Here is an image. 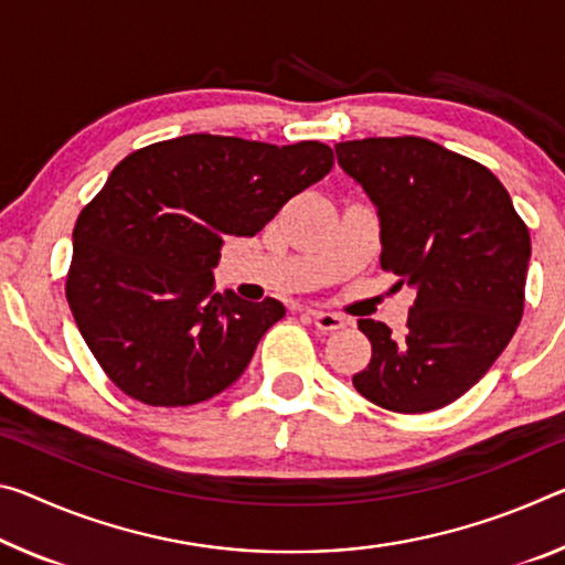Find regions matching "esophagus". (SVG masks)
<instances>
[{
	"label": "esophagus",
	"mask_w": 565,
	"mask_h": 565,
	"mask_svg": "<svg viewBox=\"0 0 565 565\" xmlns=\"http://www.w3.org/2000/svg\"><path fill=\"white\" fill-rule=\"evenodd\" d=\"M309 317H311V321H315L317 324V329L319 331H337V329H344V317H339V315H331V311H309Z\"/></svg>",
	"instance_id": "1"
}]
</instances>
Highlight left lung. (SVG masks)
Returning <instances> with one entry per match:
<instances>
[{
	"label": "left lung",
	"instance_id": "left-lung-1",
	"mask_svg": "<svg viewBox=\"0 0 565 565\" xmlns=\"http://www.w3.org/2000/svg\"><path fill=\"white\" fill-rule=\"evenodd\" d=\"M334 150L377 209L382 268L417 291L402 337L360 319L372 360L354 387L392 412L440 409L482 380L521 324L531 234L486 166L433 140L364 138Z\"/></svg>",
	"mask_w": 565,
	"mask_h": 565
}]
</instances>
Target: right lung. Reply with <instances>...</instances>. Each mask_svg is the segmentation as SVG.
<instances>
[{"label": "right lung", "mask_w": 565, "mask_h": 565, "mask_svg": "<svg viewBox=\"0 0 565 565\" xmlns=\"http://www.w3.org/2000/svg\"><path fill=\"white\" fill-rule=\"evenodd\" d=\"M331 148L209 136L120 160L73 231L67 303L89 352L125 395L188 407L231 387L279 321L281 301L213 291L228 236H256L331 170Z\"/></svg>", "instance_id": "1"}]
</instances>
